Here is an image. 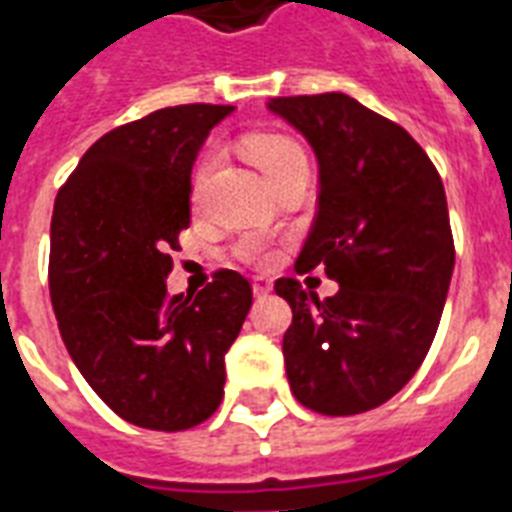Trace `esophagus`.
I'll return each mask as SVG.
<instances>
[{"mask_svg":"<svg viewBox=\"0 0 512 512\" xmlns=\"http://www.w3.org/2000/svg\"><path fill=\"white\" fill-rule=\"evenodd\" d=\"M271 290H273L271 279H252V292H255L257 298H260V295H268Z\"/></svg>","mask_w":512,"mask_h":512,"instance_id":"esophagus-1","label":"esophagus"}]
</instances>
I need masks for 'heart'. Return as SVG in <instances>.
Instances as JSON below:
<instances>
[{
	"label": "heart",
	"mask_w": 512,
	"mask_h": 512,
	"mask_svg": "<svg viewBox=\"0 0 512 512\" xmlns=\"http://www.w3.org/2000/svg\"><path fill=\"white\" fill-rule=\"evenodd\" d=\"M241 147L247 152L249 161L263 171L265 179H268L273 187L279 185L287 174H292V171L300 169V166H306V152H303V147H300L292 136L279 134V131H257V134L244 136V139H241ZM212 166L214 155L212 152H206L193 171V198H198L201 190H204ZM239 255L252 265H268L273 260L271 247L260 239L241 241Z\"/></svg>",
	"instance_id": "heart-1"
}]
</instances>
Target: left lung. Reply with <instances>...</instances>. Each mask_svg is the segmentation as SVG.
<instances>
[{
    "label": "left lung",
    "mask_w": 512,
    "mask_h": 512,
    "mask_svg": "<svg viewBox=\"0 0 512 512\" xmlns=\"http://www.w3.org/2000/svg\"><path fill=\"white\" fill-rule=\"evenodd\" d=\"M271 109L319 158V209L295 268L325 265L341 284L325 300L295 276L273 284L292 308V395L325 416L365 413L411 381L438 333L456 257L443 179L403 126L346 93L279 96Z\"/></svg>",
    "instance_id": "1"
}]
</instances>
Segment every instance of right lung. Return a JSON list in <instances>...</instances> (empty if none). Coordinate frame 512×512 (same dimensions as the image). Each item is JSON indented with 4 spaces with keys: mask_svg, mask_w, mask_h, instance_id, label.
I'll use <instances>...</instances> for the list:
<instances>
[{
    "mask_svg": "<svg viewBox=\"0 0 512 512\" xmlns=\"http://www.w3.org/2000/svg\"><path fill=\"white\" fill-rule=\"evenodd\" d=\"M228 104H179L112 128L56 195L50 303L91 389L136 427L179 432L217 411L225 351L252 306L239 271L198 295L166 292L190 225V171Z\"/></svg>",
    "mask_w": 512,
    "mask_h": 512,
    "instance_id": "1",
    "label": "right lung"
}]
</instances>
